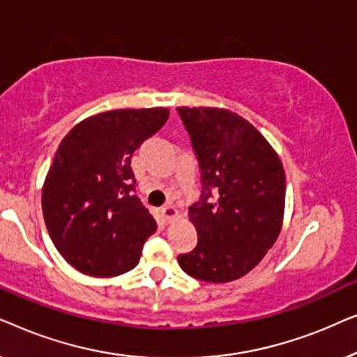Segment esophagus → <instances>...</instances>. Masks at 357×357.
Instances as JSON below:
<instances>
[{
	"mask_svg": "<svg viewBox=\"0 0 357 357\" xmlns=\"http://www.w3.org/2000/svg\"><path fill=\"white\" fill-rule=\"evenodd\" d=\"M162 216L165 218V221H172L174 218L178 216V211L177 208L174 206V204H165V206L162 208Z\"/></svg>",
	"mask_w": 357,
	"mask_h": 357,
	"instance_id": "1",
	"label": "esophagus"
}]
</instances>
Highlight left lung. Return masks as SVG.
I'll list each match as a JSON object with an SVG mask.
<instances>
[{
	"label": "left lung",
	"mask_w": 357,
	"mask_h": 357,
	"mask_svg": "<svg viewBox=\"0 0 357 357\" xmlns=\"http://www.w3.org/2000/svg\"><path fill=\"white\" fill-rule=\"evenodd\" d=\"M187 128L203 192L188 208L198 232L178 255L187 275L229 282L252 271L276 242L284 216L286 175L276 151L241 115L214 107H177Z\"/></svg>",
	"instance_id": "obj_1"
}]
</instances>
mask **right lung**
Masks as SVG:
<instances>
[{"instance_id": "obj_1", "label": "right lung", "mask_w": 357, "mask_h": 357, "mask_svg": "<svg viewBox=\"0 0 357 357\" xmlns=\"http://www.w3.org/2000/svg\"><path fill=\"white\" fill-rule=\"evenodd\" d=\"M167 119L162 107L102 112L61 139L42 211L56 250L77 271L112 278L138 265L158 224L135 193L131 155Z\"/></svg>"}]
</instances>
